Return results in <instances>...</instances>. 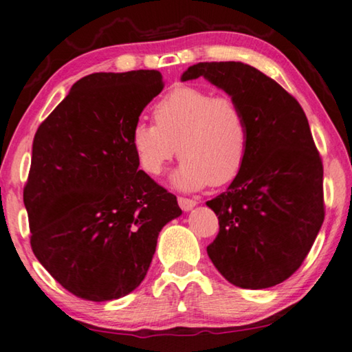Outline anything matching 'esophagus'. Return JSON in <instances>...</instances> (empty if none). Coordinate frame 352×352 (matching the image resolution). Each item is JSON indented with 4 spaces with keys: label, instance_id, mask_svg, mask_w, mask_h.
<instances>
[{
    "label": "esophagus",
    "instance_id": "esophagus-1",
    "mask_svg": "<svg viewBox=\"0 0 352 352\" xmlns=\"http://www.w3.org/2000/svg\"><path fill=\"white\" fill-rule=\"evenodd\" d=\"M177 204H179V207L182 210H190V209H193L195 206H197L198 203L195 199H190V198H184V197H179L177 198Z\"/></svg>",
    "mask_w": 352,
    "mask_h": 352
}]
</instances>
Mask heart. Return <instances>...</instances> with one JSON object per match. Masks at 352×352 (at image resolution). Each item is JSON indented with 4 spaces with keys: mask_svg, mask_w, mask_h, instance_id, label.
Returning a JSON list of instances; mask_svg holds the SVG:
<instances>
[{
    "mask_svg": "<svg viewBox=\"0 0 352 352\" xmlns=\"http://www.w3.org/2000/svg\"><path fill=\"white\" fill-rule=\"evenodd\" d=\"M154 124L138 122L131 146L140 168L157 177L179 151L173 184L184 190L226 186L243 170L250 151L245 109L232 96L176 87L155 102Z\"/></svg>",
    "mask_w": 352,
    "mask_h": 352,
    "instance_id": "heart-1",
    "label": "heart"
}]
</instances>
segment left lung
Wrapping results in <instances>:
<instances>
[{"label":"left lung","mask_w":352,"mask_h":352,"mask_svg":"<svg viewBox=\"0 0 352 352\" xmlns=\"http://www.w3.org/2000/svg\"><path fill=\"white\" fill-rule=\"evenodd\" d=\"M204 76L245 109L250 151L226 192L207 201L220 230L207 254L241 289L278 285L301 267L324 221L322 162L306 113L289 91L241 62H199Z\"/></svg>","instance_id":"1"}]
</instances>
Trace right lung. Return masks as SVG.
I'll use <instances>...</instances> for the list:
<instances>
[{
    "label": "right lung",
    "mask_w": 352,
    "mask_h": 352,
    "mask_svg": "<svg viewBox=\"0 0 352 352\" xmlns=\"http://www.w3.org/2000/svg\"><path fill=\"white\" fill-rule=\"evenodd\" d=\"M164 89L157 70L94 73L38 126L23 190L38 262L74 296L111 301L145 279L160 229L182 210L138 170L131 132Z\"/></svg>",
    "instance_id": "right-lung-1"
}]
</instances>
